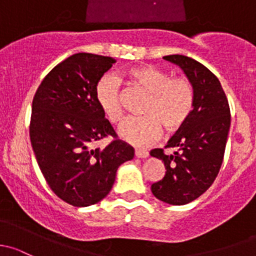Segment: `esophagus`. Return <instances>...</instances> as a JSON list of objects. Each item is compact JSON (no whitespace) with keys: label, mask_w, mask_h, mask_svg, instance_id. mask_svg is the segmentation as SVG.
<instances>
[{"label":"esophagus","mask_w":256,"mask_h":256,"mask_svg":"<svg viewBox=\"0 0 256 256\" xmlns=\"http://www.w3.org/2000/svg\"><path fill=\"white\" fill-rule=\"evenodd\" d=\"M134 154H136V158H140V159H146V158L149 156V152H148V150L136 149V152H134Z\"/></svg>","instance_id":"esophagus-1"}]
</instances>
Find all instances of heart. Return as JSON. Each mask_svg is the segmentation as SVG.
<instances>
[{
  "instance_id": "1",
  "label": "heart",
  "mask_w": 256,
  "mask_h": 256,
  "mask_svg": "<svg viewBox=\"0 0 256 256\" xmlns=\"http://www.w3.org/2000/svg\"><path fill=\"white\" fill-rule=\"evenodd\" d=\"M128 78L133 85L149 94L142 117H128L118 127V136L127 143L143 146L156 140L162 124L168 132L178 130L187 122L194 107V88L185 76L171 78L166 70L155 66L132 69ZM94 100L102 114L110 123L123 117L120 81L104 75L94 86Z\"/></svg>"
}]
</instances>
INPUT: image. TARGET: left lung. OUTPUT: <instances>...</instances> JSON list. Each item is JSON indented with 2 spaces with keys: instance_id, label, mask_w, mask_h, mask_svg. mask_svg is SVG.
<instances>
[{
  "instance_id": "left-lung-1",
  "label": "left lung",
  "mask_w": 256,
  "mask_h": 256,
  "mask_svg": "<svg viewBox=\"0 0 256 256\" xmlns=\"http://www.w3.org/2000/svg\"><path fill=\"white\" fill-rule=\"evenodd\" d=\"M166 62L182 69L194 88V107L187 122L168 142L174 154L152 149L150 155L164 162L166 172L152 185L165 204L181 206L210 188L223 162L230 110L220 80L204 65L185 55H166Z\"/></svg>"
}]
</instances>
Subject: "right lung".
<instances>
[{"label":"right lung","mask_w":256,"mask_h":256,"mask_svg":"<svg viewBox=\"0 0 256 256\" xmlns=\"http://www.w3.org/2000/svg\"><path fill=\"white\" fill-rule=\"evenodd\" d=\"M116 60L78 52L42 81L32 104L30 143L50 188L66 204L88 207L110 194L118 168L134 149L114 139L104 149L94 142L114 130L94 100V86Z\"/></svg>","instance_id":"add662e5"}]
</instances>
